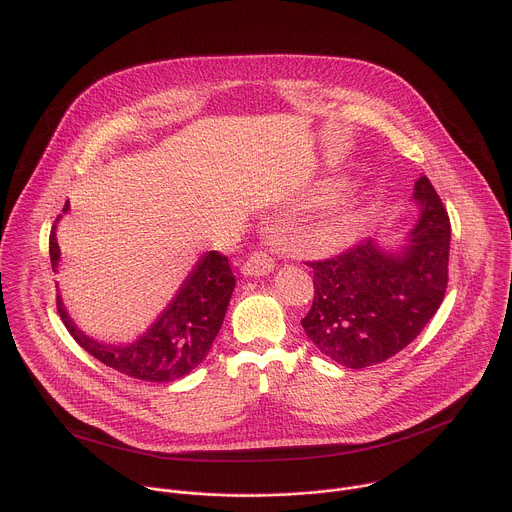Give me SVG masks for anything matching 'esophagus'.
<instances>
[{
  "label": "esophagus",
  "instance_id": "34e87169",
  "mask_svg": "<svg viewBox=\"0 0 512 512\" xmlns=\"http://www.w3.org/2000/svg\"><path fill=\"white\" fill-rule=\"evenodd\" d=\"M275 267V259L271 257V253L267 249H257L251 253V257L243 263V273L251 275V277H259V275H267L269 271H273Z\"/></svg>",
  "mask_w": 512,
  "mask_h": 512
}]
</instances>
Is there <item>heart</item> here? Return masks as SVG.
<instances>
[{
  "label": "heart",
  "instance_id": "1",
  "mask_svg": "<svg viewBox=\"0 0 512 512\" xmlns=\"http://www.w3.org/2000/svg\"><path fill=\"white\" fill-rule=\"evenodd\" d=\"M346 229H348V216L336 214V216H332L330 221L326 223V227L322 229V235H324L326 239H336V237L344 235Z\"/></svg>",
  "mask_w": 512,
  "mask_h": 512
}]
</instances>
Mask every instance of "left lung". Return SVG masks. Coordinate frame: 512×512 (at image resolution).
<instances>
[{"label": "left lung", "instance_id": "8db88e82", "mask_svg": "<svg viewBox=\"0 0 512 512\" xmlns=\"http://www.w3.org/2000/svg\"><path fill=\"white\" fill-rule=\"evenodd\" d=\"M415 198L423 210L403 253L364 239L328 259L306 261L314 271V302L302 320L304 332L348 369L395 356L444 302L450 216L427 176L415 182Z\"/></svg>", "mask_w": 512, "mask_h": 512}]
</instances>
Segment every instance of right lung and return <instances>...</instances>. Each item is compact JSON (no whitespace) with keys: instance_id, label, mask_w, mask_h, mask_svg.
I'll list each match as a JSON object with an SVG mask.
<instances>
[{"instance_id":"right-lung-1","label":"right lung","mask_w":512,"mask_h":512,"mask_svg":"<svg viewBox=\"0 0 512 512\" xmlns=\"http://www.w3.org/2000/svg\"><path fill=\"white\" fill-rule=\"evenodd\" d=\"M66 210L68 202L62 212ZM54 229L56 223L50 231V263L56 271L60 249ZM233 289L235 275L229 257L218 251L206 253L180 287L174 302L131 346H107L85 336L68 318L60 296H56V308L70 336L109 369L139 381L170 383L188 375L206 358L223 326Z\"/></svg>"}]
</instances>
